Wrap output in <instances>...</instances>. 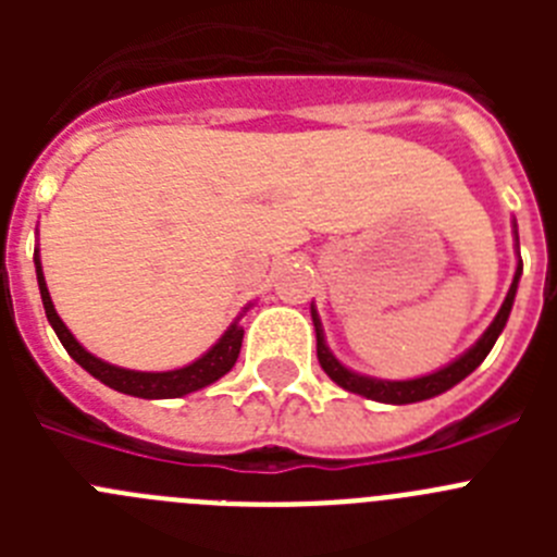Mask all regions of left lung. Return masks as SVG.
I'll list each match as a JSON object with an SVG mask.
<instances>
[{
  "mask_svg": "<svg viewBox=\"0 0 557 557\" xmlns=\"http://www.w3.org/2000/svg\"><path fill=\"white\" fill-rule=\"evenodd\" d=\"M516 245H519V234H516ZM519 278H521V259H519V268H516L513 284H510L508 295H505V301H502V309L496 312L494 323L485 329V334L476 339L469 351L460 354L455 362H449V366L441 368V371L430 373V376L391 382V379H373V376H362V373L351 371V368L343 366V362H339V359L329 351L326 337H323L321 318H318V309L312 307L314 337H318V362H321L323 371L329 373V379H332V382H337L343 391L359 393V396L373 398V401H382V405H416V401H424V398L441 396V393H446L449 387H455L457 382H462V379L469 376L471 371H476L482 359L488 357V351L494 348L496 337H499L502 329H505V323H508V318H510L516 289H519Z\"/></svg>",
  "mask_w": 557,
  "mask_h": 557,
  "instance_id": "8db88e82",
  "label": "left lung"
}]
</instances>
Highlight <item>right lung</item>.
Listing matches in <instances>:
<instances>
[{
	"mask_svg": "<svg viewBox=\"0 0 557 557\" xmlns=\"http://www.w3.org/2000/svg\"><path fill=\"white\" fill-rule=\"evenodd\" d=\"M36 275H38V289H41V301H44V312H47V321L49 326L55 329L58 339L63 343V348L69 351V357L75 359L77 366L86 368L88 373L95 379H100L102 385L113 387V391L127 393V396H136V398H181L186 393H195L200 387L211 385V382H218L220 376L234 368L236 357H239V348H243V334L245 329L239 326V318L225 329L223 337L203 354L198 357L195 362L184 368H175V371H131V368H120V366H111L106 359L95 357V354H88L86 348L81 346L75 339V334L69 332L66 323L58 318L55 312V304L49 298V289L47 282H44V270H41V259H38V248H36Z\"/></svg>",
	"mask_w": 557,
	"mask_h": 557,
	"instance_id": "obj_1",
	"label": "right lung"
}]
</instances>
